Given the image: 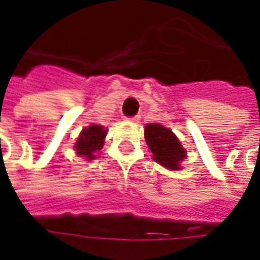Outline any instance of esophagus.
Instances as JSON below:
<instances>
[{"instance_id":"esophagus-1","label":"esophagus","mask_w":260,"mask_h":260,"mask_svg":"<svg viewBox=\"0 0 260 260\" xmlns=\"http://www.w3.org/2000/svg\"><path fill=\"white\" fill-rule=\"evenodd\" d=\"M139 118H141V117H139V115H134V117H129V121H132V122H138V121H139Z\"/></svg>"}]
</instances>
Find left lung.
<instances>
[{
  "mask_svg": "<svg viewBox=\"0 0 260 260\" xmlns=\"http://www.w3.org/2000/svg\"><path fill=\"white\" fill-rule=\"evenodd\" d=\"M145 138L154 161L170 170H180V163L186 157L177 136L160 124H149L145 128Z\"/></svg>",
  "mask_w": 260,
  "mask_h": 260,
  "instance_id": "left-lung-1",
  "label": "left lung"
}]
</instances>
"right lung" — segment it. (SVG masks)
Listing matches in <instances>:
<instances>
[{
  "instance_id": "add662e5",
  "label": "right lung",
  "mask_w": 260,
  "mask_h": 260,
  "mask_svg": "<svg viewBox=\"0 0 260 260\" xmlns=\"http://www.w3.org/2000/svg\"><path fill=\"white\" fill-rule=\"evenodd\" d=\"M104 136H106V129L102 125H90L89 128H85L80 132L78 142L75 143L76 153L87 160L94 158L96 153L102 150Z\"/></svg>"
}]
</instances>
